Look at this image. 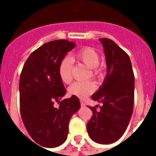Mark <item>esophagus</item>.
Returning a JSON list of instances; mask_svg holds the SVG:
<instances>
[{
	"instance_id": "esophagus-1",
	"label": "esophagus",
	"mask_w": 156,
	"mask_h": 156,
	"mask_svg": "<svg viewBox=\"0 0 156 156\" xmlns=\"http://www.w3.org/2000/svg\"><path fill=\"white\" fill-rule=\"evenodd\" d=\"M80 103H81V106H82V107H85L86 106V104L83 102V100H80Z\"/></svg>"
}]
</instances>
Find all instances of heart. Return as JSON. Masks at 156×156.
Segmentation results:
<instances>
[{"mask_svg":"<svg viewBox=\"0 0 156 156\" xmlns=\"http://www.w3.org/2000/svg\"><path fill=\"white\" fill-rule=\"evenodd\" d=\"M73 58L83 62L88 68L91 69L90 73L93 77H98L102 73V68L98 64L100 61L99 54L91 48L85 47L78 50L73 55ZM72 61L65 57L58 66V74L64 83H69L72 79ZM95 90V84L91 82H75L69 87V94L78 98H85L92 94Z\"/></svg>","mask_w":156,"mask_h":156,"instance_id":"obj_1","label":"heart"}]
</instances>
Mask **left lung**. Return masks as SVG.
<instances>
[{
	"label": "left lung",
	"instance_id": "8db88e82",
	"mask_svg": "<svg viewBox=\"0 0 156 156\" xmlns=\"http://www.w3.org/2000/svg\"><path fill=\"white\" fill-rule=\"evenodd\" d=\"M108 73L100 89L91 96L101 103L90 107L93 116L87 126L88 134L94 142L109 144L123 135L133 113L134 75L128 54L110 39L100 38Z\"/></svg>",
	"mask_w": 156,
	"mask_h": 156
}]
</instances>
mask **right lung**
<instances>
[{
  "label": "right lung",
  "instance_id": "1",
  "mask_svg": "<svg viewBox=\"0 0 156 156\" xmlns=\"http://www.w3.org/2000/svg\"><path fill=\"white\" fill-rule=\"evenodd\" d=\"M75 46L66 40L46 43L30 54L21 73V116L33 140L44 147L65 143L69 120L80 108L77 96L61 100L66 90L58 74L61 61ZM56 102L58 108L54 107Z\"/></svg>",
  "mask_w": 156,
  "mask_h": 156
}]
</instances>
